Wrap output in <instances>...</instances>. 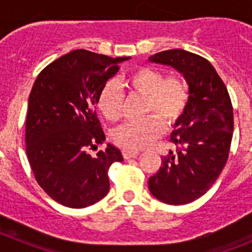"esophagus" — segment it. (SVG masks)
<instances>
[{
    "label": "esophagus",
    "mask_w": 252,
    "mask_h": 252,
    "mask_svg": "<svg viewBox=\"0 0 252 252\" xmlns=\"http://www.w3.org/2000/svg\"><path fill=\"white\" fill-rule=\"evenodd\" d=\"M125 159H130V158H136L139 155V151H132V150H124L122 151Z\"/></svg>",
    "instance_id": "34e87169"
}]
</instances>
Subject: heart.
<instances>
[{"label": "heart", "mask_w": 252, "mask_h": 252, "mask_svg": "<svg viewBox=\"0 0 252 252\" xmlns=\"http://www.w3.org/2000/svg\"><path fill=\"white\" fill-rule=\"evenodd\" d=\"M125 84L133 92L145 95L144 115L148 116L117 127L112 139L125 150H141L161 135L164 125L166 127L173 126L183 116L189 102L188 86L180 78H164L161 72L146 66L133 70L125 79ZM95 104L107 121L116 122L121 119L122 97L113 82L102 88Z\"/></svg>", "instance_id": "1"}]
</instances>
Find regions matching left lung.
Wrapping results in <instances>:
<instances>
[{"label": "left lung", "instance_id": "1", "mask_svg": "<svg viewBox=\"0 0 252 252\" xmlns=\"http://www.w3.org/2000/svg\"><path fill=\"white\" fill-rule=\"evenodd\" d=\"M149 60L177 69L189 87L187 110L170 135L177 150L161 158L149 189L164 203H190L207 193L228 159L233 132L230 94L212 64L199 55L171 49Z\"/></svg>", "mask_w": 252, "mask_h": 252}]
</instances>
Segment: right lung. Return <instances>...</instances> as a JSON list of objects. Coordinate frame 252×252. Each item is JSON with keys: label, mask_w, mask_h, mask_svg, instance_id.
Returning a JSON list of instances; mask_svg holds the SVG:
<instances>
[{"label": "right lung", "mask_w": 252, "mask_h": 252, "mask_svg": "<svg viewBox=\"0 0 252 252\" xmlns=\"http://www.w3.org/2000/svg\"><path fill=\"white\" fill-rule=\"evenodd\" d=\"M130 57L110 58L78 49L40 72L29 95L26 154L35 179L55 202L84 208L108 193V169L122 154L107 144L95 115V102L107 81Z\"/></svg>", "instance_id": "add662e5"}]
</instances>
